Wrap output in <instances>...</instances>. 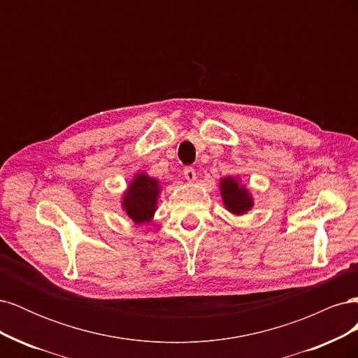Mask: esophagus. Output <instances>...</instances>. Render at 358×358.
<instances>
[{
    "label": "esophagus",
    "mask_w": 358,
    "mask_h": 358,
    "mask_svg": "<svg viewBox=\"0 0 358 358\" xmlns=\"http://www.w3.org/2000/svg\"><path fill=\"white\" fill-rule=\"evenodd\" d=\"M183 176H185V179L188 182H194L197 179V173L192 167H185V169H183Z\"/></svg>",
    "instance_id": "esophagus-1"
}]
</instances>
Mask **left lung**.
Segmentation results:
<instances>
[{
  "label": "left lung",
  "mask_w": 358,
  "mask_h": 358,
  "mask_svg": "<svg viewBox=\"0 0 358 358\" xmlns=\"http://www.w3.org/2000/svg\"><path fill=\"white\" fill-rule=\"evenodd\" d=\"M221 196L225 209L233 215L241 216L248 210L252 209L254 200L245 185H241V182L236 178H224L220 183Z\"/></svg>",
  "instance_id": "obj_1"
}]
</instances>
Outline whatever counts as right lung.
Masks as SVG:
<instances>
[{
  "instance_id": "obj_1",
  "label": "right lung",
  "mask_w": 358,
  "mask_h": 358,
  "mask_svg": "<svg viewBox=\"0 0 358 358\" xmlns=\"http://www.w3.org/2000/svg\"><path fill=\"white\" fill-rule=\"evenodd\" d=\"M159 192L161 187L157 179L149 178L145 173H138L124 194L122 209L134 224H148L157 210Z\"/></svg>"
}]
</instances>
